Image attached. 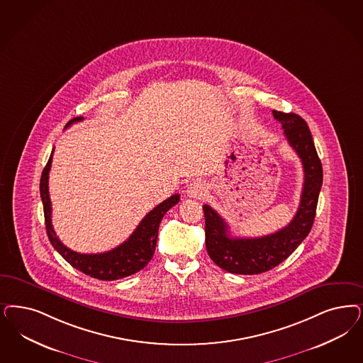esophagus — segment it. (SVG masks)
I'll return each mask as SVG.
<instances>
[{
  "instance_id": "1",
  "label": "esophagus",
  "mask_w": 363,
  "mask_h": 363,
  "mask_svg": "<svg viewBox=\"0 0 363 363\" xmlns=\"http://www.w3.org/2000/svg\"><path fill=\"white\" fill-rule=\"evenodd\" d=\"M206 189H205V184L201 182V181H193L188 188L189 197H193V199H200L203 194H205Z\"/></svg>"
}]
</instances>
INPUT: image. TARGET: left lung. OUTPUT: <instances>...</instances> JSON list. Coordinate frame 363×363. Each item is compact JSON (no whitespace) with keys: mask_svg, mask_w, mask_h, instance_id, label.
Returning a JSON list of instances; mask_svg holds the SVG:
<instances>
[{"mask_svg":"<svg viewBox=\"0 0 363 363\" xmlns=\"http://www.w3.org/2000/svg\"><path fill=\"white\" fill-rule=\"evenodd\" d=\"M281 123L291 147L299 155L304 184L298 212L287 226L268 236L255 238H230L224 218L203 205L206 250L214 263L230 274L257 275L284 262L308 236L316 214L319 191L323 182L322 162L313 145L310 128L296 113L272 111Z\"/></svg>","mask_w":363,"mask_h":363,"instance_id":"8db88e82","label":"left lung"}]
</instances>
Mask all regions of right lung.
<instances>
[{"label": "right lung", "instance_id": "add662e5", "mask_svg": "<svg viewBox=\"0 0 363 363\" xmlns=\"http://www.w3.org/2000/svg\"><path fill=\"white\" fill-rule=\"evenodd\" d=\"M80 121H83V116L74 118L67 123L65 127H69L72 123L80 122ZM52 154L41 174L40 196L44 206L47 235L53 248L57 250L65 259V262H68L74 268L99 280H108V281L118 280V279H123L125 276L134 275L138 271L143 269L154 255L161 220L170 208H173L178 203L179 194L172 196L170 199L163 201L151 212L147 213L145 218L139 223L137 229L133 232V235L116 248L104 253H95V255L74 252L67 248L59 240L52 226V220H50L52 206H50V191H48Z\"/></svg>", "mask_w": 363, "mask_h": 363}]
</instances>
